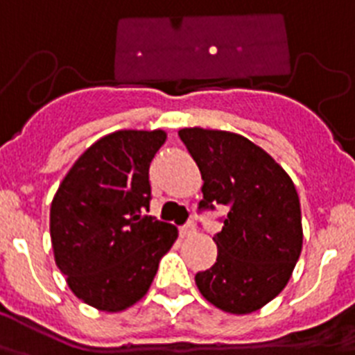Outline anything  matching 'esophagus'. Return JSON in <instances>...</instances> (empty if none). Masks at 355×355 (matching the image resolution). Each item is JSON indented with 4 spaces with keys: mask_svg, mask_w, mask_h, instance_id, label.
Instances as JSON below:
<instances>
[{
    "mask_svg": "<svg viewBox=\"0 0 355 355\" xmlns=\"http://www.w3.org/2000/svg\"><path fill=\"white\" fill-rule=\"evenodd\" d=\"M195 232H196V227H195V223H193V221H189V223H186L184 227H180V236L182 237H189V236H193Z\"/></svg>",
    "mask_w": 355,
    "mask_h": 355,
    "instance_id": "esophagus-1",
    "label": "esophagus"
}]
</instances>
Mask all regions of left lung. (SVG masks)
Returning a JSON list of instances; mask_svg holds the SVG:
<instances>
[{
	"mask_svg": "<svg viewBox=\"0 0 355 355\" xmlns=\"http://www.w3.org/2000/svg\"><path fill=\"white\" fill-rule=\"evenodd\" d=\"M202 173L198 211H227L216 234V263L195 282L212 306L248 314L288 284L302 252V212L295 184L263 148L239 134L178 132Z\"/></svg>",
	"mask_w": 355,
	"mask_h": 355,
	"instance_id": "1",
	"label": "left lung"
}]
</instances>
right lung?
Listing matches in <instances>:
<instances>
[{
    "label": "right lung",
    "mask_w": 355,
    "mask_h": 355,
    "mask_svg": "<svg viewBox=\"0 0 355 355\" xmlns=\"http://www.w3.org/2000/svg\"><path fill=\"white\" fill-rule=\"evenodd\" d=\"M162 130H118L89 146L67 171L49 211L55 263L76 297L118 313L146 295L177 227L146 216L150 162Z\"/></svg>",
    "instance_id": "1"
}]
</instances>
